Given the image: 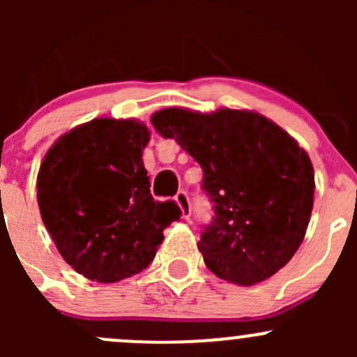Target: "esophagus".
Returning <instances> with one entry per match:
<instances>
[{
  "mask_svg": "<svg viewBox=\"0 0 357 357\" xmlns=\"http://www.w3.org/2000/svg\"><path fill=\"white\" fill-rule=\"evenodd\" d=\"M176 204L181 208V218L190 219V215H192V205H190V197L185 190L178 192V195H176Z\"/></svg>",
  "mask_w": 357,
  "mask_h": 357,
  "instance_id": "1",
  "label": "esophagus"
}]
</instances>
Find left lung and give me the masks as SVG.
<instances>
[{
    "mask_svg": "<svg viewBox=\"0 0 357 357\" xmlns=\"http://www.w3.org/2000/svg\"><path fill=\"white\" fill-rule=\"evenodd\" d=\"M153 128L176 139L204 171L214 218L202 233L205 266L250 287L278 273L304 240L314 202L307 152L278 124L252 110H158Z\"/></svg>",
    "mask_w": 357,
    "mask_h": 357,
    "instance_id": "1",
    "label": "left lung"
}]
</instances>
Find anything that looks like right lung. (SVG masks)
<instances>
[{
  "label": "right lung",
  "instance_id": "1",
  "mask_svg": "<svg viewBox=\"0 0 357 357\" xmlns=\"http://www.w3.org/2000/svg\"><path fill=\"white\" fill-rule=\"evenodd\" d=\"M150 131L135 119L100 117L70 129L38 172V205L60 255L79 275L115 283L149 268L181 211L155 202L143 165Z\"/></svg>",
  "mask_w": 357,
  "mask_h": 357
}]
</instances>
